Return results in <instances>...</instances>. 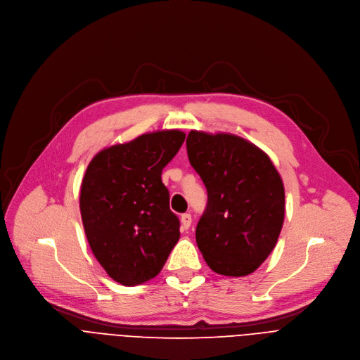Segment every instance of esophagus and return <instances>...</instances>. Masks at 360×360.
<instances>
[{
  "mask_svg": "<svg viewBox=\"0 0 360 360\" xmlns=\"http://www.w3.org/2000/svg\"><path fill=\"white\" fill-rule=\"evenodd\" d=\"M191 223H193V219H191V214H182L181 215V229L188 230L191 227Z\"/></svg>",
  "mask_w": 360,
  "mask_h": 360,
  "instance_id": "34e87169",
  "label": "esophagus"
}]
</instances>
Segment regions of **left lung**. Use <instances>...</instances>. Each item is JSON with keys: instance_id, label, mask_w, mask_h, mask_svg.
I'll return each instance as SVG.
<instances>
[{"instance_id": "1", "label": "left lung", "mask_w": 360, "mask_h": 360, "mask_svg": "<svg viewBox=\"0 0 360 360\" xmlns=\"http://www.w3.org/2000/svg\"><path fill=\"white\" fill-rule=\"evenodd\" d=\"M186 152L208 195L195 230L207 265L226 276L255 272L283 224L285 191L276 167L253 143L227 133L193 130Z\"/></svg>"}]
</instances>
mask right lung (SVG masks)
<instances>
[{
    "label": "right lung",
    "instance_id": "add662e5",
    "mask_svg": "<svg viewBox=\"0 0 360 360\" xmlns=\"http://www.w3.org/2000/svg\"><path fill=\"white\" fill-rule=\"evenodd\" d=\"M185 133L163 130L110 146L89 162L79 208L89 248L118 283L155 278L179 240V219L169 208L163 167Z\"/></svg>",
    "mask_w": 360,
    "mask_h": 360
}]
</instances>
